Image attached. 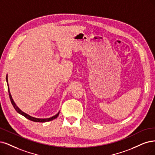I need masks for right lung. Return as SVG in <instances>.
<instances>
[{
  "instance_id": "1",
  "label": "right lung",
  "mask_w": 155,
  "mask_h": 155,
  "mask_svg": "<svg viewBox=\"0 0 155 155\" xmlns=\"http://www.w3.org/2000/svg\"><path fill=\"white\" fill-rule=\"evenodd\" d=\"M6 82H7V83L8 82V74H7V76H6ZM8 92H9V98H10L11 102V104H12L13 107L15 108V109L16 110V111L17 112H18V113H19L20 114H21V115H22L23 116H24L25 117H26L27 119L31 120V121H32L39 122V123L47 122V121H51V120H53V119L57 118V117H58V116H59V112L58 113H57V114H56V115H55V116H52V117H50V118H46V119L36 118V117H32V116H29V115H28V114H27L26 113H25V112H22V111L20 109V108L16 106V105L15 104V103L14 102V101H13V98H12V96H11V95L10 91H9V85H8Z\"/></svg>"
}]
</instances>
